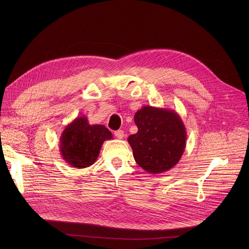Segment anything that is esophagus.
<instances>
[{
    "label": "esophagus",
    "mask_w": 249,
    "mask_h": 249,
    "mask_svg": "<svg viewBox=\"0 0 249 249\" xmlns=\"http://www.w3.org/2000/svg\"><path fill=\"white\" fill-rule=\"evenodd\" d=\"M115 136L118 139H122L124 137V131H123V130H118V131L115 132Z\"/></svg>",
    "instance_id": "1"
}]
</instances>
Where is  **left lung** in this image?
<instances>
[{"label":"left lung","instance_id":"8db88e82","mask_svg":"<svg viewBox=\"0 0 249 249\" xmlns=\"http://www.w3.org/2000/svg\"><path fill=\"white\" fill-rule=\"evenodd\" d=\"M136 134L128 137L137 164L149 174L172 169L181 159L187 131L180 116L174 110L144 106L135 113Z\"/></svg>","mask_w":249,"mask_h":249}]
</instances>
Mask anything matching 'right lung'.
I'll list each match as a JSON object with an SVG mask.
<instances>
[{"label":"right lung","mask_w":249,"mask_h":249,"mask_svg":"<svg viewBox=\"0 0 249 249\" xmlns=\"http://www.w3.org/2000/svg\"><path fill=\"white\" fill-rule=\"evenodd\" d=\"M111 139V131L104 125H90L86 116L76 117L61 133V158L72 167H89L96 162L104 141Z\"/></svg>","instance_id":"right-lung-1"}]
</instances>
